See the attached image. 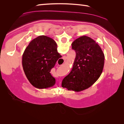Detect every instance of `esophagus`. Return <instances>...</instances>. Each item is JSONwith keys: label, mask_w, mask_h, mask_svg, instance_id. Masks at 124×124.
Masks as SVG:
<instances>
[{"label": "esophagus", "mask_w": 124, "mask_h": 124, "mask_svg": "<svg viewBox=\"0 0 124 124\" xmlns=\"http://www.w3.org/2000/svg\"><path fill=\"white\" fill-rule=\"evenodd\" d=\"M63 59H66V56H63Z\"/></svg>", "instance_id": "esophagus-1"}]
</instances>
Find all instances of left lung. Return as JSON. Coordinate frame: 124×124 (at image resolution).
I'll list each match as a JSON object with an SVG mask.
<instances>
[{"label":"left lung","mask_w":124,"mask_h":124,"mask_svg":"<svg viewBox=\"0 0 124 124\" xmlns=\"http://www.w3.org/2000/svg\"><path fill=\"white\" fill-rule=\"evenodd\" d=\"M71 45L76 52V58L62 86L68 91L78 92L91 87L98 79L102 72L104 55L99 45L87 36L80 37Z\"/></svg>","instance_id":"left-lung-1"}]
</instances>
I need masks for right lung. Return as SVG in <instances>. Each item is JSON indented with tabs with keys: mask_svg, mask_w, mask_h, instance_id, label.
<instances>
[{
	"mask_svg": "<svg viewBox=\"0 0 124 124\" xmlns=\"http://www.w3.org/2000/svg\"><path fill=\"white\" fill-rule=\"evenodd\" d=\"M57 46L53 39L40 36L33 39L25 50L22 66L27 79L35 87L46 88L55 84V78L50 72L62 57Z\"/></svg>",
	"mask_w": 124,
	"mask_h": 124,
	"instance_id": "obj_1",
	"label": "right lung"
}]
</instances>
